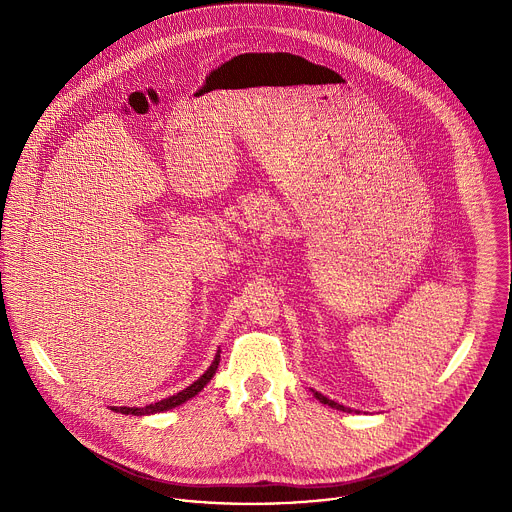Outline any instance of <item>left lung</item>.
Listing matches in <instances>:
<instances>
[{
  "label": "left lung",
  "mask_w": 512,
  "mask_h": 512,
  "mask_svg": "<svg viewBox=\"0 0 512 512\" xmlns=\"http://www.w3.org/2000/svg\"><path fill=\"white\" fill-rule=\"evenodd\" d=\"M312 393H314V397L320 401V403H324V405H328V407H332V409H340V411H344V413H350V407H344V405H340V403H336V401H332V399H328V397H324L322 393H318L316 389H310Z\"/></svg>",
  "instance_id": "1"
}]
</instances>
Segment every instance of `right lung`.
Returning <instances> with one entry per match:
<instances>
[{
    "instance_id": "1",
    "label": "right lung",
    "mask_w": 512,
    "mask_h": 512,
    "mask_svg": "<svg viewBox=\"0 0 512 512\" xmlns=\"http://www.w3.org/2000/svg\"><path fill=\"white\" fill-rule=\"evenodd\" d=\"M218 362H221V350H216L214 360H212L210 367L204 371V375H200V377H198L190 387H186L184 391H180V393H176V395H172V397H166V399H162V401H158V403L145 405V407H111V411H115V413H123V415H137V417H141V415H154V413L170 411V409H174V407H178V405L186 403L188 399L196 397V395H198V393H200V391L210 383V379L214 377V373H216V369H218Z\"/></svg>"
}]
</instances>
